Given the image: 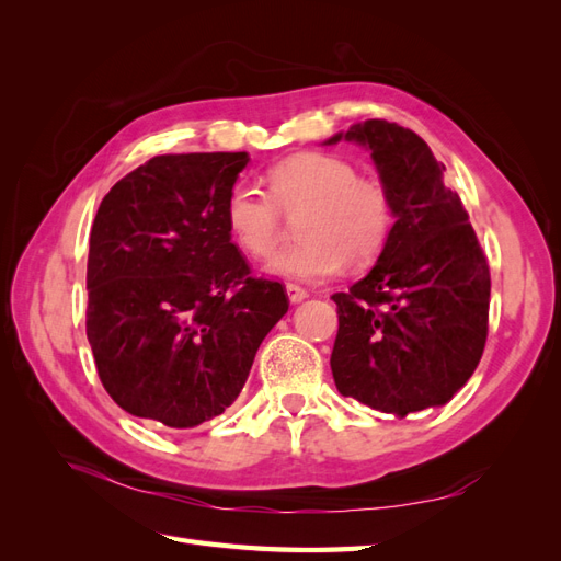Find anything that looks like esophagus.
Masks as SVG:
<instances>
[{
    "mask_svg": "<svg viewBox=\"0 0 561 561\" xmlns=\"http://www.w3.org/2000/svg\"><path fill=\"white\" fill-rule=\"evenodd\" d=\"M285 293H287V297H290L293 304H299V301H304V299L309 297V293L304 290V287L295 285V283H287V285H285Z\"/></svg>",
    "mask_w": 561,
    "mask_h": 561,
    "instance_id": "34e87169",
    "label": "esophagus"
}]
</instances>
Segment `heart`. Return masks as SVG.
Wrapping results in <instances>:
<instances>
[{"label": "heart", "mask_w": 561, "mask_h": 561, "mask_svg": "<svg viewBox=\"0 0 561 561\" xmlns=\"http://www.w3.org/2000/svg\"><path fill=\"white\" fill-rule=\"evenodd\" d=\"M268 194L236 182L225 198V222L252 257H271L280 241L283 213L298 215L301 241L268 264L271 274L318 283L346 262H375L393 231V198L375 178H360L348 159L301 151L268 168Z\"/></svg>", "instance_id": "heart-1"}]
</instances>
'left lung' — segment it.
Here are the masks:
<instances>
[{"mask_svg":"<svg viewBox=\"0 0 561 561\" xmlns=\"http://www.w3.org/2000/svg\"><path fill=\"white\" fill-rule=\"evenodd\" d=\"M371 151L393 198V231L369 274L332 295V377L346 398L407 416L447 404L478 367L489 322V264L445 163L410 128L367 118L336 133Z\"/></svg>","mask_w":561,"mask_h":561,"instance_id":"8db88e82","label":"left lung"}]
</instances>
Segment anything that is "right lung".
Listing matches in <instances>:
<instances>
[{
	"instance_id": "obj_1",
	"label": "right lung",
	"mask_w": 561,
	"mask_h": 561,
	"mask_svg": "<svg viewBox=\"0 0 561 561\" xmlns=\"http://www.w3.org/2000/svg\"><path fill=\"white\" fill-rule=\"evenodd\" d=\"M248 161V151L154 157L100 203L87 336L100 381L133 416L168 428L219 416L287 313L283 285L250 276L225 222Z\"/></svg>"
}]
</instances>
